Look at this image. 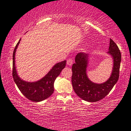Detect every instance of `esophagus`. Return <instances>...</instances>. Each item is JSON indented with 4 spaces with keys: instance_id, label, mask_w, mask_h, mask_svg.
Returning <instances> with one entry per match:
<instances>
[{
    "instance_id": "1",
    "label": "esophagus",
    "mask_w": 131,
    "mask_h": 131,
    "mask_svg": "<svg viewBox=\"0 0 131 131\" xmlns=\"http://www.w3.org/2000/svg\"><path fill=\"white\" fill-rule=\"evenodd\" d=\"M72 63H73V60H72V59H69L67 60V65H68L69 66H71L72 64Z\"/></svg>"
}]
</instances>
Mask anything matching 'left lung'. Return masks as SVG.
Instances as JSON below:
<instances>
[{
  "label": "left lung",
  "instance_id": "obj_1",
  "mask_svg": "<svg viewBox=\"0 0 131 131\" xmlns=\"http://www.w3.org/2000/svg\"><path fill=\"white\" fill-rule=\"evenodd\" d=\"M114 59V67L110 78L102 84H95L88 79L86 74L88 56L81 52L75 58L72 66L71 81L74 91L81 99L88 102H96L103 99L110 93L119 76L121 54L116 44L110 39L108 52Z\"/></svg>",
  "mask_w": 131,
  "mask_h": 131
}]
</instances>
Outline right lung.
I'll return each mask as SVG.
<instances>
[{
  "mask_svg": "<svg viewBox=\"0 0 131 131\" xmlns=\"http://www.w3.org/2000/svg\"><path fill=\"white\" fill-rule=\"evenodd\" d=\"M21 39L17 43L13 53V70L12 75L18 88L23 95L27 99L34 102H39L47 99L54 92V83L62 70L66 67V61L56 64L49 72L39 81L35 82H29L22 80L17 75L16 70L15 57L16 50Z\"/></svg>",
  "mask_w": 131,
  "mask_h": 131,
  "instance_id": "add662e5",
  "label": "right lung"
}]
</instances>
